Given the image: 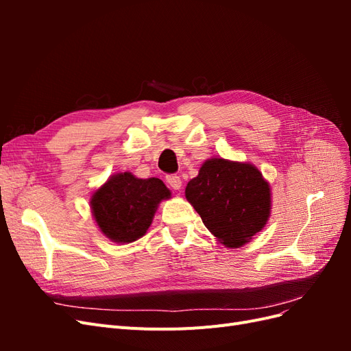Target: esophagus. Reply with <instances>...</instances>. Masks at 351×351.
<instances>
[{
  "instance_id": "obj_1",
  "label": "esophagus",
  "mask_w": 351,
  "mask_h": 351,
  "mask_svg": "<svg viewBox=\"0 0 351 351\" xmlns=\"http://www.w3.org/2000/svg\"><path fill=\"white\" fill-rule=\"evenodd\" d=\"M165 180H167L168 186L171 187V189H174V190H178L180 187H182V178H180L178 176H176V174H169V176H167V177H165Z\"/></svg>"
}]
</instances>
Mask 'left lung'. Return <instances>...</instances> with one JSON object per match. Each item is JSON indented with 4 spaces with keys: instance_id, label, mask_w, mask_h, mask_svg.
Returning <instances> with one entry per match:
<instances>
[{
    "instance_id": "1",
    "label": "left lung",
    "mask_w": 351,
    "mask_h": 351,
    "mask_svg": "<svg viewBox=\"0 0 351 351\" xmlns=\"http://www.w3.org/2000/svg\"><path fill=\"white\" fill-rule=\"evenodd\" d=\"M186 197L205 227L227 247H240L269 218L271 192L261 171L250 164L212 158L190 180Z\"/></svg>"
}]
</instances>
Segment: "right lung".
Here are the masks:
<instances>
[{
    "instance_id": "add662e5",
    "label": "right lung",
    "mask_w": 351,
    "mask_h": 351,
    "mask_svg": "<svg viewBox=\"0 0 351 351\" xmlns=\"http://www.w3.org/2000/svg\"><path fill=\"white\" fill-rule=\"evenodd\" d=\"M169 190L159 178H136L130 173L112 176L93 193L92 214L105 236L117 243H132L149 228L159 202Z\"/></svg>"
}]
</instances>
